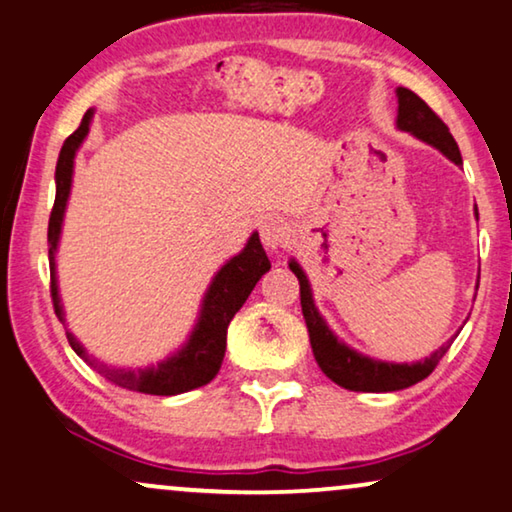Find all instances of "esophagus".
I'll return each mask as SVG.
<instances>
[{
    "mask_svg": "<svg viewBox=\"0 0 512 512\" xmlns=\"http://www.w3.org/2000/svg\"><path fill=\"white\" fill-rule=\"evenodd\" d=\"M260 236H262V243L267 245L269 250H278L290 243L292 229L283 217H264L260 224Z\"/></svg>",
    "mask_w": 512,
    "mask_h": 512,
    "instance_id": "34e87169",
    "label": "esophagus"
}]
</instances>
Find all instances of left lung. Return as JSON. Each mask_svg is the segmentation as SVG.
<instances>
[{"instance_id": "left-lung-1", "label": "left lung", "mask_w": 512, "mask_h": 512, "mask_svg": "<svg viewBox=\"0 0 512 512\" xmlns=\"http://www.w3.org/2000/svg\"><path fill=\"white\" fill-rule=\"evenodd\" d=\"M398 128L400 131L412 133L414 138L424 140L426 145L440 149L449 161H454L456 166H461V152L456 140L449 133V128L442 124V119L419 98L417 93H412L410 88L400 86L398 91ZM292 274L299 281V299H302V313L309 327V339L313 356L320 370L330 377L335 384L349 391L360 393H381V391H400V388L414 386L417 381L426 379L438 363L445 356L452 342L442 344L438 351L431 353V358L421 360V363L412 365H395V363H381V360H372L363 356V353L353 351L344 342L332 335V330L320 316L316 304L311 297V285L309 278L304 276V271L299 264L290 262Z\"/></svg>"}]
</instances>
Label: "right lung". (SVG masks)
I'll list each match as a JSON object with an SVG mask.
<instances>
[{
	"label": "right lung",
	"instance_id": "obj_1",
	"mask_svg": "<svg viewBox=\"0 0 512 512\" xmlns=\"http://www.w3.org/2000/svg\"><path fill=\"white\" fill-rule=\"evenodd\" d=\"M93 109H88L81 119L77 131L65 140L63 149H60L58 166H56V203H53L51 217H49V267H51V297L56 316L65 323L63 304H60L58 295V281H56V248L60 238V227H63V215L67 199H70L72 187V168L74 156L81 142L88 135V126H91ZM271 269V262L260 243V234H252L245 243V248L238 252L236 257L224 264L217 271L213 283L203 297L201 316L196 323L189 342L182 346L175 356H170L149 370H121V367H107L88 356L84 346L74 339L72 332H67V342L77 353L84 358L88 365L95 367L109 384H117L128 391H140L149 395H177L187 393L192 388L206 386L208 381L215 379L220 372V365L224 360V351H227V327L236 311L245 304V299L255 288L257 281Z\"/></svg>",
	"mask_w": 512,
	"mask_h": 512
}]
</instances>
